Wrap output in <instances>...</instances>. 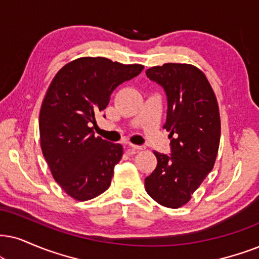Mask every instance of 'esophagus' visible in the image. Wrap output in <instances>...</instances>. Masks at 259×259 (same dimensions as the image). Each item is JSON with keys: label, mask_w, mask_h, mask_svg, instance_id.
<instances>
[{"label": "esophagus", "mask_w": 259, "mask_h": 259, "mask_svg": "<svg viewBox=\"0 0 259 259\" xmlns=\"http://www.w3.org/2000/svg\"><path fill=\"white\" fill-rule=\"evenodd\" d=\"M129 149H132V150H142L143 149V146H136V145H133V143H130Z\"/></svg>", "instance_id": "obj_1"}]
</instances>
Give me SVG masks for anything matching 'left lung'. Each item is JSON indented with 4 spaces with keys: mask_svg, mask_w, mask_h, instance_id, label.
Segmentation results:
<instances>
[{
    "mask_svg": "<svg viewBox=\"0 0 259 259\" xmlns=\"http://www.w3.org/2000/svg\"><path fill=\"white\" fill-rule=\"evenodd\" d=\"M167 96L171 155L154 152L158 165L145 179L146 191L167 208L185 205L211 171L221 135L219 104L207 76L192 64L165 63L146 70Z\"/></svg>",
    "mask_w": 259,
    "mask_h": 259,
    "instance_id": "8db88e82",
    "label": "left lung"
}]
</instances>
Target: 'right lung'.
<instances>
[{
	"instance_id": "right-lung-1",
	"label": "right lung",
	"mask_w": 259,
	"mask_h": 259,
	"mask_svg": "<svg viewBox=\"0 0 259 259\" xmlns=\"http://www.w3.org/2000/svg\"><path fill=\"white\" fill-rule=\"evenodd\" d=\"M143 68L80 57L52 78L39 113L40 147L52 177L71 198L88 201L109 189L123 147L94 136L96 116L109 105L112 92Z\"/></svg>"
}]
</instances>
